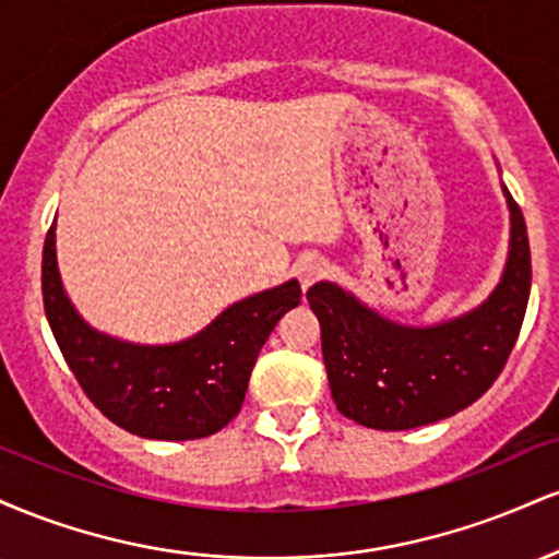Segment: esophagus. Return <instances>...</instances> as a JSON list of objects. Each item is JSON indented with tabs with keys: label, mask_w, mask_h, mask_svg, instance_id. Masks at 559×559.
<instances>
[{
	"label": "esophagus",
	"mask_w": 559,
	"mask_h": 559,
	"mask_svg": "<svg viewBox=\"0 0 559 559\" xmlns=\"http://www.w3.org/2000/svg\"><path fill=\"white\" fill-rule=\"evenodd\" d=\"M297 275H299V284L301 288H310L316 281L325 278L329 275V262L323 258H307L301 260L297 265Z\"/></svg>",
	"instance_id": "34e87169"
}]
</instances>
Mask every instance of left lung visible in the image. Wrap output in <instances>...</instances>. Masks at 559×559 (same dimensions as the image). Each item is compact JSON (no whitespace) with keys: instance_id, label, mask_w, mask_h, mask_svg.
<instances>
[{"instance_id":"obj_1","label":"left lung","mask_w":559,"mask_h":559,"mask_svg":"<svg viewBox=\"0 0 559 559\" xmlns=\"http://www.w3.org/2000/svg\"><path fill=\"white\" fill-rule=\"evenodd\" d=\"M510 207V252L489 299L447 323L413 329L320 281L307 301L320 320L323 362L338 413L378 431H407L460 413L484 396L521 333L531 294L528 230Z\"/></svg>"}]
</instances>
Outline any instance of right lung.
I'll list each match as a JSON object with an SVG mask.
<instances>
[{
  "mask_svg": "<svg viewBox=\"0 0 559 559\" xmlns=\"http://www.w3.org/2000/svg\"><path fill=\"white\" fill-rule=\"evenodd\" d=\"M41 294L57 346L102 415L141 439L189 441L217 433L239 415L262 344L284 312L299 305L301 288L292 278L236 301L186 342H120L94 331L70 305L57 271L52 223L44 241Z\"/></svg>",
  "mask_w": 559,
  "mask_h": 559,
  "instance_id": "obj_1",
  "label": "right lung"
}]
</instances>
